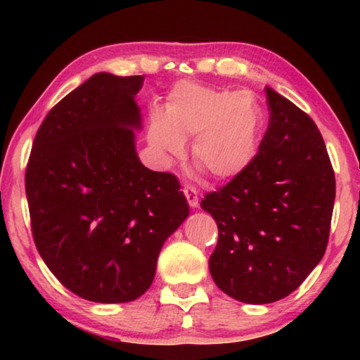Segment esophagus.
Instances as JSON below:
<instances>
[{"label":"esophagus","instance_id":"1","mask_svg":"<svg viewBox=\"0 0 360 360\" xmlns=\"http://www.w3.org/2000/svg\"><path fill=\"white\" fill-rule=\"evenodd\" d=\"M184 191H185V196H186V201H188V205L191 206V208H196V206H198V190H196L195 186L186 185Z\"/></svg>","mask_w":360,"mask_h":360}]
</instances>
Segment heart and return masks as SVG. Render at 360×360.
Listing matches in <instances>:
<instances>
[{"label":"heart","instance_id":"heart-1","mask_svg":"<svg viewBox=\"0 0 360 360\" xmlns=\"http://www.w3.org/2000/svg\"><path fill=\"white\" fill-rule=\"evenodd\" d=\"M265 126L264 108L250 91L223 90L179 82L165 96V111L147 116V142L164 162L185 155L193 139L195 164L213 179H234L259 154Z\"/></svg>","mask_w":360,"mask_h":360}]
</instances>
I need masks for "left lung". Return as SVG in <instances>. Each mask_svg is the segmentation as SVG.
<instances>
[{"label":"left lung","instance_id":"obj_1","mask_svg":"<svg viewBox=\"0 0 360 360\" xmlns=\"http://www.w3.org/2000/svg\"><path fill=\"white\" fill-rule=\"evenodd\" d=\"M265 93L270 117L257 157L200 203L219 231L211 277L231 298L250 304L288 297L319 264L336 196L316 124L270 86Z\"/></svg>","mask_w":360,"mask_h":360}]
</instances>
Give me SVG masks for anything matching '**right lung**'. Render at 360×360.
Masks as SVG:
<instances>
[{
  "label": "right lung",
  "mask_w": 360,
  "mask_h": 360,
  "mask_svg": "<svg viewBox=\"0 0 360 360\" xmlns=\"http://www.w3.org/2000/svg\"><path fill=\"white\" fill-rule=\"evenodd\" d=\"M142 83V75L95 73L49 111L27 162L39 254L63 287L90 302L146 293L162 245L190 213L176 176L137 157Z\"/></svg>",
  "instance_id": "obj_1"
}]
</instances>
